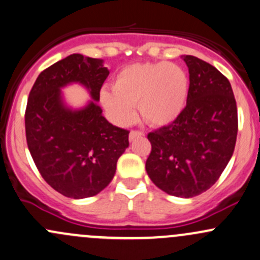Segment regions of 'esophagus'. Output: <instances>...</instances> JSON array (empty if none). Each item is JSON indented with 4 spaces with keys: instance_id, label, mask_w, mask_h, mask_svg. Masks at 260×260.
<instances>
[{
    "instance_id": "esophagus-1",
    "label": "esophagus",
    "mask_w": 260,
    "mask_h": 260,
    "mask_svg": "<svg viewBox=\"0 0 260 260\" xmlns=\"http://www.w3.org/2000/svg\"><path fill=\"white\" fill-rule=\"evenodd\" d=\"M144 135V133H142V131H140V130H131L130 131V135H129V139H130V141L131 140H134L135 138H139V136H142Z\"/></svg>"
}]
</instances>
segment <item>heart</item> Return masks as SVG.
<instances>
[{
    "label": "heart",
    "instance_id": "b5f03b06",
    "mask_svg": "<svg viewBox=\"0 0 260 260\" xmlns=\"http://www.w3.org/2000/svg\"><path fill=\"white\" fill-rule=\"evenodd\" d=\"M112 91L102 92L101 102L118 124H130L138 106L146 124L162 126L176 120L184 109L188 77L174 63H135L115 75Z\"/></svg>",
    "mask_w": 260,
    "mask_h": 260
}]
</instances>
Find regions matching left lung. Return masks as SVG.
<instances>
[{
    "label": "left lung",
    "mask_w": 260,
    "mask_h": 260,
    "mask_svg": "<svg viewBox=\"0 0 260 260\" xmlns=\"http://www.w3.org/2000/svg\"><path fill=\"white\" fill-rule=\"evenodd\" d=\"M184 61L190 81L186 106L176 120L147 135L146 171L165 193L193 198L211 188L231 159L238 115L226 76L191 55Z\"/></svg>",
    "instance_id": "left-lung-1"
}]
</instances>
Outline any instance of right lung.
Segmentation results:
<instances>
[{
  "label": "right lung",
  "instance_id": "obj_1",
  "mask_svg": "<svg viewBox=\"0 0 260 260\" xmlns=\"http://www.w3.org/2000/svg\"><path fill=\"white\" fill-rule=\"evenodd\" d=\"M103 61L72 54L40 72L25 108L29 152L46 183L74 199L97 195L112 182L116 162L129 146V130L114 126L91 102L84 109H67L60 88L84 84L94 101L109 75Z\"/></svg>",
  "mask_w": 260,
  "mask_h": 260
}]
</instances>
